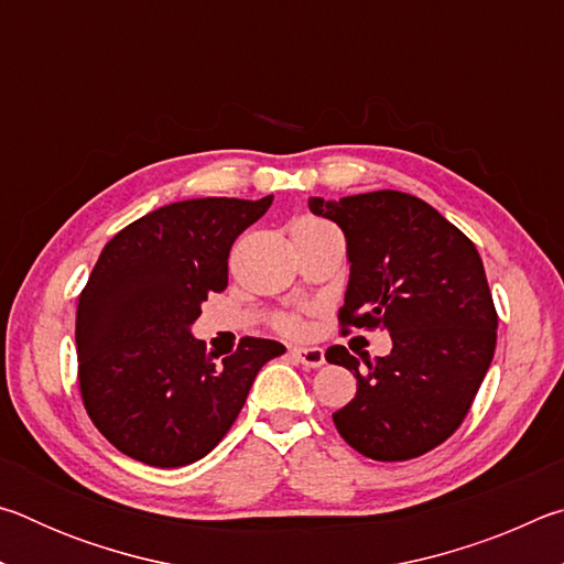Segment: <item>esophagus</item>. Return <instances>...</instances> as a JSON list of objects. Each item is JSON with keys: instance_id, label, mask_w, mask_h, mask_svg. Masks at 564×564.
<instances>
[{"instance_id": "1", "label": "esophagus", "mask_w": 564, "mask_h": 564, "mask_svg": "<svg viewBox=\"0 0 564 564\" xmlns=\"http://www.w3.org/2000/svg\"><path fill=\"white\" fill-rule=\"evenodd\" d=\"M291 356L305 368H321L323 362H326V352L316 346H295L291 348Z\"/></svg>"}]
</instances>
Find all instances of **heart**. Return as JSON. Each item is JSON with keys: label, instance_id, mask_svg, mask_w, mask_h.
<instances>
[{"label": "heart", "instance_id": "heart-1", "mask_svg": "<svg viewBox=\"0 0 564 564\" xmlns=\"http://www.w3.org/2000/svg\"><path fill=\"white\" fill-rule=\"evenodd\" d=\"M303 224H321V221H316V218H303V221H299L295 226H303ZM271 326L275 333H281V336H299V333L303 330V318L299 316V313L285 311V313H279V316L271 321Z\"/></svg>", "mask_w": 564, "mask_h": 564}]
</instances>
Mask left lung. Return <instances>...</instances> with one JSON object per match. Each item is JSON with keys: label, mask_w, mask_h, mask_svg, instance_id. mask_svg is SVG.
Instances as JSON below:
<instances>
[{"label": "left lung", "mask_w": 564, "mask_h": 564, "mask_svg": "<svg viewBox=\"0 0 564 564\" xmlns=\"http://www.w3.org/2000/svg\"><path fill=\"white\" fill-rule=\"evenodd\" d=\"M348 243L343 330L388 328L393 350L360 360L343 346L328 362L352 370L356 398L333 413L352 451L395 463L451 437L488 373L498 311L475 243L423 198L370 191L340 202L311 198Z\"/></svg>", "instance_id": "8db88e82"}]
</instances>
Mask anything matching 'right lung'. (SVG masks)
Listing matches in <instances>:
<instances>
[{
	"mask_svg": "<svg viewBox=\"0 0 564 564\" xmlns=\"http://www.w3.org/2000/svg\"><path fill=\"white\" fill-rule=\"evenodd\" d=\"M273 196L161 206L104 246L76 305L79 393L97 431L133 460H202L241 413L263 362L285 348L246 336L218 360L188 326L228 285V253Z\"/></svg>",
	"mask_w": 564,
	"mask_h": 564,
	"instance_id": "add662e5",
	"label": "right lung"
}]
</instances>
